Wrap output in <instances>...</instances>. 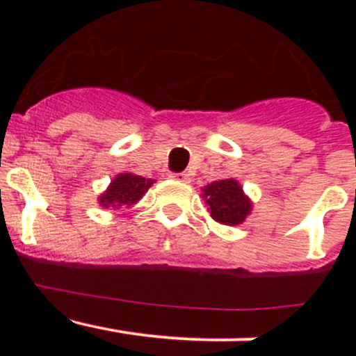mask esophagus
I'll return each instance as SVG.
<instances>
[{
  "label": "esophagus",
  "instance_id": "obj_1",
  "mask_svg": "<svg viewBox=\"0 0 356 356\" xmlns=\"http://www.w3.org/2000/svg\"><path fill=\"white\" fill-rule=\"evenodd\" d=\"M172 180H178V181H184V184H188L191 178H188L187 172H176V175H171Z\"/></svg>",
  "mask_w": 356,
  "mask_h": 356
}]
</instances>
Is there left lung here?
<instances>
[{
    "instance_id": "obj_1",
    "label": "left lung",
    "mask_w": 356,
    "mask_h": 356,
    "mask_svg": "<svg viewBox=\"0 0 356 356\" xmlns=\"http://www.w3.org/2000/svg\"><path fill=\"white\" fill-rule=\"evenodd\" d=\"M201 193L209 207L210 217L219 225H242L253 210V201L246 196L242 185L235 178L212 181L201 188Z\"/></svg>"
}]
</instances>
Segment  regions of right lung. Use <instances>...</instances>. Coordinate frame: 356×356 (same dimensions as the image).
I'll return each mask as SVG.
<instances>
[{"instance_id": "right-lung-1", "label": "right lung", "mask_w": 356, "mask_h": 356, "mask_svg": "<svg viewBox=\"0 0 356 356\" xmlns=\"http://www.w3.org/2000/svg\"><path fill=\"white\" fill-rule=\"evenodd\" d=\"M155 184L151 178L134 175V172H119L114 180L110 181L105 193L99 194L97 203L103 209H121V207H131L143 200L147 188Z\"/></svg>"}]
</instances>
